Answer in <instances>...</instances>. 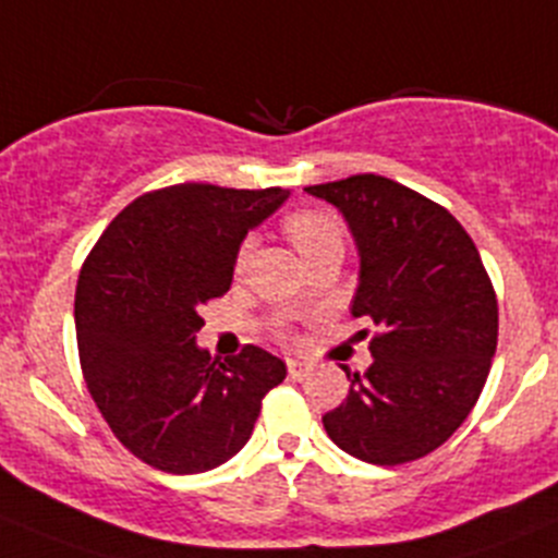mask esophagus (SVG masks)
Instances as JSON below:
<instances>
[{
    "label": "esophagus",
    "instance_id": "1",
    "mask_svg": "<svg viewBox=\"0 0 558 558\" xmlns=\"http://www.w3.org/2000/svg\"><path fill=\"white\" fill-rule=\"evenodd\" d=\"M289 376L296 378V381H300V378H305L307 376V365H305V362L289 360Z\"/></svg>",
    "mask_w": 558,
    "mask_h": 558
}]
</instances>
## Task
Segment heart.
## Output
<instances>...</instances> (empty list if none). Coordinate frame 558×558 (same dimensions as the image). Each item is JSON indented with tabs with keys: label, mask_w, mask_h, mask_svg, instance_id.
<instances>
[{
	"label": "heart",
	"mask_w": 558,
	"mask_h": 558,
	"mask_svg": "<svg viewBox=\"0 0 558 558\" xmlns=\"http://www.w3.org/2000/svg\"><path fill=\"white\" fill-rule=\"evenodd\" d=\"M286 234H289V240L294 242L296 251L302 253V258L311 256V253L322 251V247H329V245H340L343 242V236H340V226L335 223L329 215H322V213H294L286 218L283 223ZM251 247L253 242H242L240 253H236V272H242L247 264V256H251Z\"/></svg>",
	"instance_id": "heart-1"
}]
</instances>
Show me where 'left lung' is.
<instances>
[{"label":"left lung","instance_id":"obj_1","mask_svg":"<svg viewBox=\"0 0 558 558\" xmlns=\"http://www.w3.org/2000/svg\"><path fill=\"white\" fill-rule=\"evenodd\" d=\"M349 223L360 253L351 316L371 318V367L351 376L329 439L373 466L445 445L477 403L496 354L499 305L472 236L430 198L376 174L305 187Z\"/></svg>","mask_w":558,"mask_h":558}]
</instances>
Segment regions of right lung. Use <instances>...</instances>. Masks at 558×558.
<instances>
[{"label": "right lung", "mask_w": 558, "mask_h": 558, "mask_svg": "<svg viewBox=\"0 0 558 558\" xmlns=\"http://www.w3.org/2000/svg\"><path fill=\"white\" fill-rule=\"evenodd\" d=\"M289 198L283 187H163L111 220L81 267L75 338L92 400L149 466L198 474L247 445L286 362L258 345L218 362L196 345L202 305L234 280L247 231Z\"/></svg>", "instance_id": "right-lung-1"}]
</instances>
